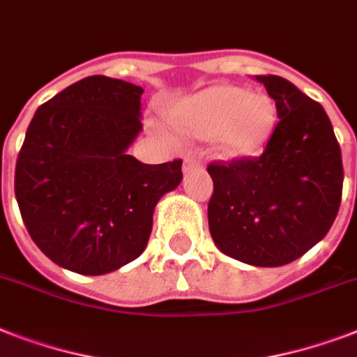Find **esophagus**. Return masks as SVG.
Wrapping results in <instances>:
<instances>
[{"instance_id": "esophagus-1", "label": "esophagus", "mask_w": 357, "mask_h": 357, "mask_svg": "<svg viewBox=\"0 0 357 357\" xmlns=\"http://www.w3.org/2000/svg\"><path fill=\"white\" fill-rule=\"evenodd\" d=\"M198 167V161L196 159H192V157H187L183 162V172H189V170H192V168Z\"/></svg>"}]
</instances>
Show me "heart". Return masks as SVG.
<instances>
[{
  "label": "heart",
  "instance_id": "b5f03b06",
  "mask_svg": "<svg viewBox=\"0 0 357 357\" xmlns=\"http://www.w3.org/2000/svg\"><path fill=\"white\" fill-rule=\"evenodd\" d=\"M181 131L211 137L213 150L226 159L255 155L271 137L276 111L265 94L217 85L189 96L172 109Z\"/></svg>",
  "mask_w": 357,
  "mask_h": 357
}]
</instances>
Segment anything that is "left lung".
I'll list each match as a JSON object with an SVG mask.
<instances>
[{"mask_svg":"<svg viewBox=\"0 0 357 357\" xmlns=\"http://www.w3.org/2000/svg\"><path fill=\"white\" fill-rule=\"evenodd\" d=\"M280 122L259 157L207 167L209 231L229 257L282 266L324 238L343 195V161L321 103L280 75H255Z\"/></svg>","mask_w":357,"mask_h":357,"instance_id":"1","label":"left lung"}]
</instances>
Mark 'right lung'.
<instances>
[{
	"mask_svg": "<svg viewBox=\"0 0 357 357\" xmlns=\"http://www.w3.org/2000/svg\"><path fill=\"white\" fill-rule=\"evenodd\" d=\"M142 89L91 75L42 103L14 172L31 238L63 268L100 276L144 252L153 209L181 183V159L144 165L128 155Z\"/></svg>",
	"mask_w": 357,
	"mask_h": 357,
	"instance_id": "obj_1",
	"label": "right lung"
}]
</instances>
